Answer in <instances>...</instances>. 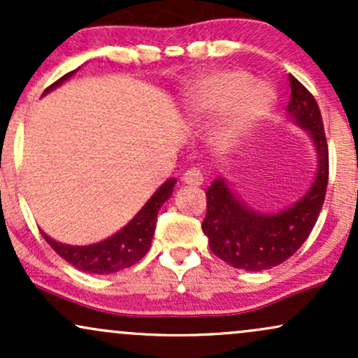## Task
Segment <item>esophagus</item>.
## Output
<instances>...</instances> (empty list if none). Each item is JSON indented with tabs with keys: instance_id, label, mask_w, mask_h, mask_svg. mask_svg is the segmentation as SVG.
Instances as JSON below:
<instances>
[{
	"instance_id": "esophagus-1",
	"label": "esophagus",
	"mask_w": 358,
	"mask_h": 358,
	"mask_svg": "<svg viewBox=\"0 0 358 358\" xmlns=\"http://www.w3.org/2000/svg\"><path fill=\"white\" fill-rule=\"evenodd\" d=\"M183 182L187 185H192V187H200L203 183V173L199 168H192V170L183 173Z\"/></svg>"
}]
</instances>
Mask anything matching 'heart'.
I'll return each mask as SVG.
<instances>
[{"instance_id": "1", "label": "heart", "mask_w": 358, "mask_h": 358, "mask_svg": "<svg viewBox=\"0 0 358 358\" xmlns=\"http://www.w3.org/2000/svg\"><path fill=\"white\" fill-rule=\"evenodd\" d=\"M185 117L190 126H203L224 113L212 131L215 153L236 150L271 113L274 92L268 84L254 80L248 72L215 71L199 77L185 94Z\"/></svg>"}]
</instances>
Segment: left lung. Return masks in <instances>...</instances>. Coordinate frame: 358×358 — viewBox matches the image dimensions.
Instances as JSON below:
<instances>
[{
    "mask_svg": "<svg viewBox=\"0 0 358 358\" xmlns=\"http://www.w3.org/2000/svg\"><path fill=\"white\" fill-rule=\"evenodd\" d=\"M289 85L287 119L306 131L316 153V175L305 195L282 210L268 213L244 203L224 176L213 180L207 190L202 231L212 252L237 269L264 271L289 259L313 231L324 202L328 146L322 114L301 82L289 76Z\"/></svg>",
    "mask_w": 358,
    "mask_h": 358,
    "instance_id": "obj_1",
    "label": "left lung"
}]
</instances>
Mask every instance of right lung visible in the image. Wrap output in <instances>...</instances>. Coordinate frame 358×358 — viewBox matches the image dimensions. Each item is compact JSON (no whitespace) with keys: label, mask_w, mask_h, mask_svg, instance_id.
<instances>
[{"label":"right lung","mask_w":358,"mask_h":358,"mask_svg":"<svg viewBox=\"0 0 358 358\" xmlns=\"http://www.w3.org/2000/svg\"><path fill=\"white\" fill-rule=\"evenodd\" d=\"M80 69V67H79ZM79 69L65 73L59 80L53 82L50 87L45 89V94L52 92L53 89L60 87L64 82H67L73 73H77ZM176 178H168L162 187L153 193L150 200L145 203V207L133 217L121 231H117L114 236L108 239L97 242V244L89 245H71L62 244L52 239L50 236L43 234L45 241L52 245V249L64 257L69 264L73 268L85 271L90 274H113L117 271L131 268L136 264L141 257L151 248V241H153L155 229H156V217H158L159 208L166 202L173 193V187Z\"/></svg>","instance_id":"right-lung-1"}]
</instances>
